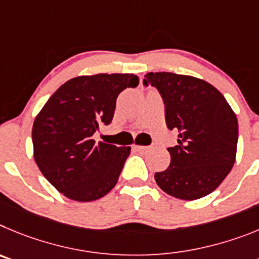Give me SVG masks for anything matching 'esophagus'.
<instances>
[{
    "instance_id": "esophagus-1",
    "label": "esophagus",
    "mask_w": 259,
    "mask_h": 259,
    "mask_svg": "<svg viewBox=\"0 0 259 259\" xmlns=\"http://www.w3.org/2000/svg\"><path fill=\"white\" fill-rule=\"evenodd\" d=\"M134 150L139 151V152H146V151L148 150V147H146V146H137V144H135Z\"/></svg>"
}]
</instances>
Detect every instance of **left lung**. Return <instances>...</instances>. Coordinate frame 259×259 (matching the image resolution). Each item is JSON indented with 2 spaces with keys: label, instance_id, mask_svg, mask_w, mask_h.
I'll return each mask as SVG.
<instances>
[{
  "label": "left lung",
  "instance_id": "left-lung-1",
  "mask_svg": "<svg viewBox=\"0 0 259 259\" xmlns=\"http://www.w3.org/2000/svg\"><path fill=\"white\" fill-rule=\"evenodd\" d=\"M144 85L155 86L165 104V120L178 132L169 147L170 165L155 174L164 192L197 200L213 192L231 171L236 158L239 125L230 104L209 82L170 72H150Z\"/></svg>",
  "mask_w": 259,
  "mask_h": 259
}]
</instances>
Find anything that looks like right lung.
I'll return each mask as SVG.
<instances>
[{
	"mask_svg": "<svg viewBox=\"0 0 259 259\" xmlns=\"http://www.w3.org/2000/svg\"><path fill=\"white\" fill-rule=\"evenodd\" d=\"M138 83L130 73L78 76L63 83L36 116L34 161L66 197L94 201L116 186L130 147L95 143L93 134L112 121L118 94Z\"/></svg>",
	"mask_w": 259,
	"mask_h": 259,
	"instance_id": "obj_1",
	"label": "right lung"
}]
</instances>
